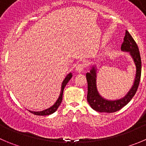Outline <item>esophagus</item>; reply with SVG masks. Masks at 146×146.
I'll list each match as a JSON object with an SVG mask.
<instances>
[{"label": "esophagus", "mask_w": 146, "mask_h": 146, "mask_svg": "<svg viewBox=\"0 0 146 146\" xmlns=\"http://www.w3.org/2000/svg\"><path fill=\"white\" fill-rule=\"evenodd\" d=\"M84 68H85V64L84 62H81V63L78 64V65L76 68V70L77 72L81 73V72H82L84 70Z\"/></svg>", "instance_id": "1"}]
</instances>
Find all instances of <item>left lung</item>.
<instances>
[{
  "label": "left lung",
  "mask_w": 146,
  "mask_h": 146,
  "mask_svg": "<svg viewBox=\"0 0 146 146\" xmlns=\"http://www.w3.org/2000/svg\"><path fill=\"white\" fill-rule=\"evenodd\" d=\"M121 50L128 52L133 58L136 67V74L133 86L123 98L116 100H108L99 94L96 87V68L92 67L89 73H86V80L88 83V94L87 101L93 110L99 112L111 113L119 111L130 102L135 94L138 88L141 76V59L138 47L132 37L130 34L126 30L123 43Z\"/></svg>",
  "instance_id": "1"
}]
</instances>
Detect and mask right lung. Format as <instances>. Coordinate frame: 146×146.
Instances as JSON below:
<instances>
[{"instance_id":"add662e5","label":"right lung","mask_w":146,"mask_h":146,"mask_svg":"<svg viewBox=\"0 0 146 146\" xmlns=\"http://www.w3.org/2000/svg\"><path fill=\"white\" fill-rule=\"evenodd\" d=\"M72 78V73H70L68 76L65 77V78L64 79L63 82L62 84V86H61V90H60V96L58 97V100L56 101V102L53 104L52 107H50V108L47 109V110H44L43 111H29L32 114H35V115H41V116H44V115H49V114H51L52 113H54V111L58 110V108L59 107V106L60 105L61 102H62V94H63V90L65 86H66V84H68L70 79Z\"/></svg>"}]
</instances>
